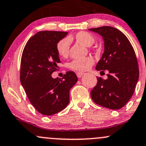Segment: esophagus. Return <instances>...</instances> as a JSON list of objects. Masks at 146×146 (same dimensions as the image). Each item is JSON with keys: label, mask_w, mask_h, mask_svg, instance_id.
Instances as JSON below:
<instances>
[{"label": "esophagus", "mask_w": 146, "mask_h": 146, "mask_svg": "<svg viewBox=\"0 0 146 146\" xmlns=\"http://www.w3.org/2000/svg\"><path fill=\"white\" fill-rule=\"evenodd\" d=\"M83 74H84L83 73H80V72H78V73H76V75H77V77H78V78H82V76H83Z\"/></svg>", "instance_id": "obj_1"}]
</instances>
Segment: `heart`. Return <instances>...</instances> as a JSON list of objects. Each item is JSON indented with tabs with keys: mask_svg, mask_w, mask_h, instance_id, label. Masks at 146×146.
<instances>
[{
	"mask_svg": "<svg viewBox=\"0 0 146 146\" xmlns=\"http://www.w3.org/2000/svg\"><path fill=\"white\" fill-rule=\"evenodd\" d=\"M74 40L76 42L86 46L90 47L94 42L95 39L91 33L88 32L81 31L78 33L74 36ZM69 46L70 41L68 38H64L58 42L56 45V52L59 56L65 58L68 56L69 52ZM94 64V60L92 57H87L82 59L73 60L70 64V68L76 71H85L89 70L93 64Z\"/></svg>",
	"mask_w": 146,
	"mask_h": 146,
	"instance_id": "b5f03b06",
	"label": "heart"
}]
</instances>
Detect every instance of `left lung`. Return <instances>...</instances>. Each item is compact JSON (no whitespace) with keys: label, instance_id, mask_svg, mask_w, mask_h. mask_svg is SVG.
I'll return each instance as SVG.
<instances>
[{"label":"left lung","instance_id":"left-lung-1","mask_svg":"<svg viewBox=\"0 0 146 146\" xmlns=\"http://www.w3.org/2000/svg\"><path fill=\"white\" fill-rule=\"evenodd\" d=\"M98 33L104 41V52L96 66V70L109 74L97 84L91 92L94 102L105 108L117 110L131 98L139 77L137 59L132 45L122 32L111 27L89 29Z\"/></svg>","mask_w":146,"mask_h":146}]
</instances>
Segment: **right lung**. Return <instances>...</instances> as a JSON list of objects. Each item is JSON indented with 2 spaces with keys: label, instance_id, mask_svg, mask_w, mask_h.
Instances as JSON below:
<instances>
[{
  "label": "right lung",
  "instance_id": "obj_1",
  "mask_svg": "<svg viewBox=\"0 0 146 146\" xmlns=\"http://www.w3.org/2000/svg\"><path fill=\"white\" fill-rule=\"evenodd\" d=\"M68 32L39 31L26 44L21 59L20 81L31 104L41 114L52 115L69 104V92L78 82L73 71L62 79L53 78L60 63L56 52L58 42Z\"/></svg>",
  "mask_w": 146,
  "mask_h": 146
}]
</instances>
